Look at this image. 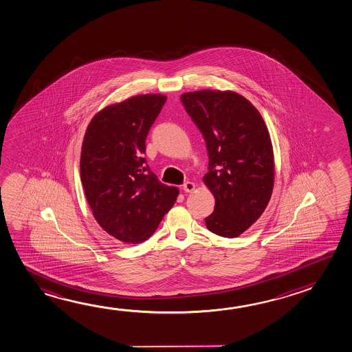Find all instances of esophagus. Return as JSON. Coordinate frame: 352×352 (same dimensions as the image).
Segmentation results:
<instances>
[{"label":"esophagus","mask_w":352,"mask_h":352,"mask_svg":"<svg viewBox=\"0 0 352 352\" xmlns=\"http://www.w3.org/2000/svg\"><path fill=\"white\" fill-rule=\"evenodd\" d=\"M195 188H196V185H195L193 182H190V181L185 182V184H184V187H182V190L187 192V193L195 191Z\"/></svg>","instance_id":"esophagus-1"}]
</instances>
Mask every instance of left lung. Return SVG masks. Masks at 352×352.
<instances>
[{
  "label": "left lung",
  "instance_id": "obj_1",
  "mask_svg": "<svg viewBox=\"0 0 352 352\" xmlns=\"http://www.w3.org/2000/svg\"><path fill=\"white\" fill-rule=\"evenodd\" d=\"M208 151L203 181L215 198L208 230L236 238L261 217L272 195L274 150L261 114L232 91L203 89L181 95Z\"/></svg>",
  "mask_w": 352,
  "mask_h": 352
}]
</instances>
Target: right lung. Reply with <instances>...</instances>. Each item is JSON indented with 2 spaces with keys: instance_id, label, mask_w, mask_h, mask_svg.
I'll list each match as a JSON object with an SVG mask.
<instances>
[{
  "instance_id": "right-lung-1",
  "label": "right lung",
  "mask_w": 352,
  "mask_h": 352,
  "mask_svg": "<svg viewBox=\"0 0 352 352\" xmlns=\"http://www.w3.org/2000/svg\"><path fill=\"white\" fill-rule=\"evenodd\" d=\"M166 96H134L102 109L85 133L80 176L97 223L113 238H150L179 190L161 184L145 160V140Z\"/></svg>"
}]
</instances>
